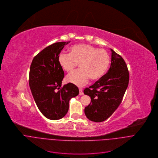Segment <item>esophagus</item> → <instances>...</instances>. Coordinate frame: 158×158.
<instances>
[{
	"label": "esophagus",
	"instance_id": "obj_1",
	"mask_svg": "<svg viewBox=\"0 0 158 158\" xmlns=\"http://www.w3.org/2000/svg\"><path fill=\"white\" fill-rule=\"evenodd\" d=\"M79 94L80 95H82V94H83V89L80 88H79Z\"/></svg>",
	"mask_w": 158,
	"mask_h": 158
}]
</instances>
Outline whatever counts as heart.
Segmentation results:
<instances>
[{"mask_svg":"<svg viewBox=\"0 0 158 158\" xmlns=\"http://www.w3.org/2000/svg\"><path fill=\"white\" fill-rule=\"evenodd\" d=\"M70 53H61L58 58L60 66L68 73L73 72L79 64L80 70L69 74L66 81L78 86L85 85L89 80L100 79L108 69L110 58L104 49L91 45L80 44L70 48Z\"/></svg>","mask_w":158,"mask_h":158,"instance_id":"1","label":"heart"}]
</instances>
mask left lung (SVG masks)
I'll return each mask as SVG.
<instances>
[{
    "mask_svg": "<svg viewBox=\"0 0 158 158\" xmlns=\"http://www.w3.org/2000/svg\"><path fill=\"white\" fill-rule=\"evenodd\" d=\"M111 51V63L108 72L83 91L91 98L85 114L94 122H102L111 116L121 103L129 83V72L124 59L113 50Z\"/></svg>",
    "mask_w": 158,
    "mask_h": 158,
    "instance_id": "1",
    "label": "left lung"
}]
</instances>
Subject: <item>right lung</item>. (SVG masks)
<instances>
[{
	"label": "right lung",
	"instance_id": "obj_1",
	"mask_svg": "<svg viewBox=\"0 0 158 158\" xmlns=\"http://www.w3.org/2000/svg\"><path fill=\"white\" fill-rule=\"evenodd\" d=\"M69 43L56 42L45 48L34 58L30 68L31 94L40 112L51 120L64 117L69 111L70 100L79 93L78 87L73 83L61 87L64 72L58 58Z\"/></svg>",
	"mask_w": 158,
	"mask_h": 158
}]
</instances>
